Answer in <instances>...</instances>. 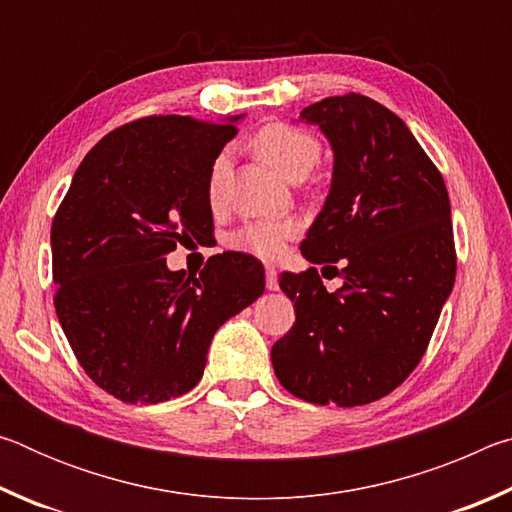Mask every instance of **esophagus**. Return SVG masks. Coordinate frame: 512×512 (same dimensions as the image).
I'll use <instances>...</instances> for the list:
<instances>
[{
  "instance_id": "esophagus-1",
  "label": "esophagus",
  "mask_w": 512,
  "mask_h": 512,
  "mask_svg": "<svg viewBox=\"0 0 512 512\" xmlns=\"http://www.w3.org/2000/svg\"><path fill=\"white\" fill-rule=\"evenodd\" d=\"M266 289L268 291H277L280 289V282H277V271L273 266L266 268Z\"/></svg>"
}]
</instances>
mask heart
I'll return each mask as SVG.
<instances>
[{
	"label": "heart",
	"mask_w": 512,
	"mask_h": 512,
	"mask_svg": "<svg viewBox=\"0 0 512 512\" xmlns=\"http://www.w3.org/2000/svg\"><path fill=\"white\" fill-rule=\"evenodd\" d=\"M255 149L271 167L291 178L298 171H311L320 158V144L314 135L287 124H268L255 137ZM230 171V153L223 151L214 160L207 178V196L216 203L223 194L225 180ZM298 232V223L293 219H257L246 223L244 228L232 235L230 244L241 253L275 259L284 253L287 239Z\"/></svg>",
	"instance_id": "1"
}]
</instances>
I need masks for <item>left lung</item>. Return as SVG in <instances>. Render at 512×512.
I'll list each match as a JSON object with an SVG mask.
<instances>
[{
	"mask_svg": "<svg viewBox=\"0 0 512 512\" xmlns=\"http://www.w3.org/2000/svg\"><path fill=\"white\" fill-rule=\"evenodd\" d=\"M300 121L318 126L334 155L329 194L300 250L343 284L327 293L316 268L280 275L296 325L273 345V370L305 402L368 404L418 366L452 293V207L440 171L381 103L329 97Z\"/></svg>",
	"mask_w": 512,
	"mask_h": 512,
	"instance_id": "1",
	"label": "left lung"
}]
</instances>
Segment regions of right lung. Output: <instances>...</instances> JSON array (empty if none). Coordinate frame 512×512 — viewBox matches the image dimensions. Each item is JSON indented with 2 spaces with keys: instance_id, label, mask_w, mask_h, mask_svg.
Instances as JSON below:
<instances>
[{
  "instance_id": "add662e5",
  "label": "right lung",
  "mask_w": 512,
  "mask_h": 512,
  "mask_svg": "<svg viewBox=\"0 0 512 512\" xmlns=\"http://www.w3.org/2000/svg\"><path fill=\"white\" fill-rule=\"evenodd\" d=\"M244 115H164L108 133L85 155L51 225L56 314L76 359L103 391L158 404L201 381L225 320L264 293L244 253L171 271L176 244L212 230L207 178Z\"/></svg>"
}]
</instances>
